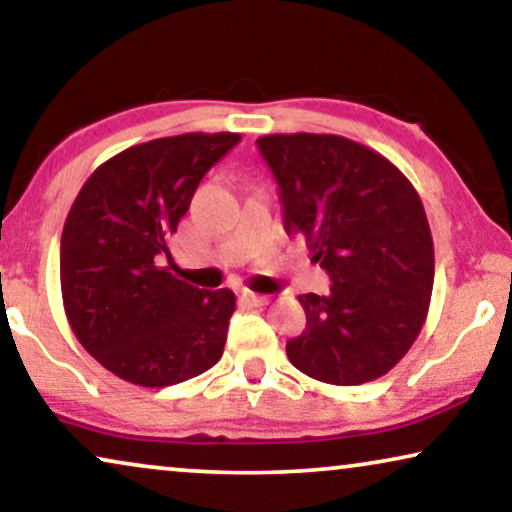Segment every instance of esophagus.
<instances>
[{
	"label": "esophagus",
	"instance_id": "34e87169",
	"mask_svg": "<svg viewBox=\"0 0 512 512\" xmlns=\"http://www.w3.org/2000/svg\"><path fill=\"white\" fill-rule=\"evenodd\" d=\"M242 300H247L251 305H268L270 296H263V293H254V291H242Z\"/></svg>",
	"mask_w": 512,
	"mask_h": 512
}]
</instances>
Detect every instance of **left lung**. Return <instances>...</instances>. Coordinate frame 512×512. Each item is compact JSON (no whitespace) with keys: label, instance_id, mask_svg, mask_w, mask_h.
<instances>
[{"label":"left lung","instance_id":"obj_1","mask_svg":"<svg viewBox=\"0 0 512 512\" xmlns=\"http://www.w3.org/2000/svg\"><path fill=\"white\" fill-rule=\"evenodd\" d=\"M284 228L303 235L331 293L298 296L305 331L286 342L300 373L354 387L387 375L422 331L433 291V240L408 177L340 135H265Z\"/></svg>","mask_w":512,"mask_h":512}]
</instances>
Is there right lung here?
Here are the masks:
<instances>
[{
	"label": "right lung",
	"instance_id": "1",
	"mask_svg": "<svg viewBox=\"0 0 512 512\" xmlns=\"http://www.w3.org/2000/svg\"><path fill=\"white\" fill-rule=\"evenodd\" d=\"M237 132H186L130 146L90 174L60 240L69 326L86 352L125 382L170 387L221 359L235 312L230 289L172 275L170 240L209 167Z\"/></svg>",
	"mask_w": 512,
	"mask_h": 512
}]
</instances>
